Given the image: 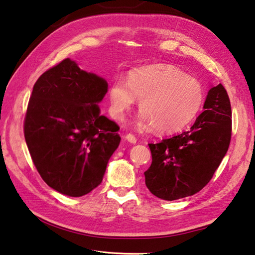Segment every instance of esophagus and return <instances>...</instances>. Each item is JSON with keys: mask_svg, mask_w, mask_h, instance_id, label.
I'll return each mask as SVG.
<instances>
[{"mask_svg": "<svg viewBox=\"0 0 255 255\" xmlns=\"http://www.w3.org/2000/svg\"><path fill=\"white\" fill-rule=\"evenodd\" d=\"M126 139L128 140V143H131V144H135V143H136V137H135L134 135H132V134L126 135Z\"/></svg>", "mask_w": 255, "mask_h": 255, "instance_id": "34e87169", "label": "esophagus"}]
</instances>
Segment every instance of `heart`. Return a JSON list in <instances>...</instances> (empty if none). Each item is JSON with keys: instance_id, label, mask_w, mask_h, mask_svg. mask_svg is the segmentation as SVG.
Segmentation results:
<instances>
[{"instance_id": "b5f03b06", "label": "heart", "mask_w": 255, "mask_h": 255, "mask_svg": "<svg viewBox=\"0 0 255 255\" xmlns=\"http://www.w3.org/2000/svg\"><path fill=\"white\" fill-rule=\"evenodd\" d=\"M204 92L194 77L168 64H152L128 73V83L118 80L109 89L110 113L117 120L138 100L137 129L154 127L159 134L181 131L199 112Z\"/></svg>"}]
</instances>
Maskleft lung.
Returning <instances> with one entry per match:
<instances>
[{
	"mask_svg": "<svg viewBox=\"0 0 255 255\" xmlns=\"http://www.w3.org/2000/svg\"><path fill=\"white\" fill-rule=\"evenodd\" d=\"M203 111L190 129L148 144L151 165L145 183L155 196L174 201L200 192L213 178L231 138V106L222 84L211 86Z\"/></svg>",
	"mask_w": 255,
	"mask_h": 255,
	"instance_id": "left-lung-1",
	"label": "left lung"
}]
</instances>
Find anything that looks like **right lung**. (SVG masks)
<instances>
[{"label":"right lung","instance_id":"right-lung-1","mask_svg":"<svg viewBox=\"0 0 255 255\" xmlns=\"http://www.w3.org/2000/svg\"><path fill=\"white\" fill-rule=\"evenodd\" d=\"M108 83L65 59L38 78L25 118L31 159L50 188L80 197L101 183L119 127L100 113Z\"/></svg>","mask_w":255,"mask_h":255}]
</instances>
